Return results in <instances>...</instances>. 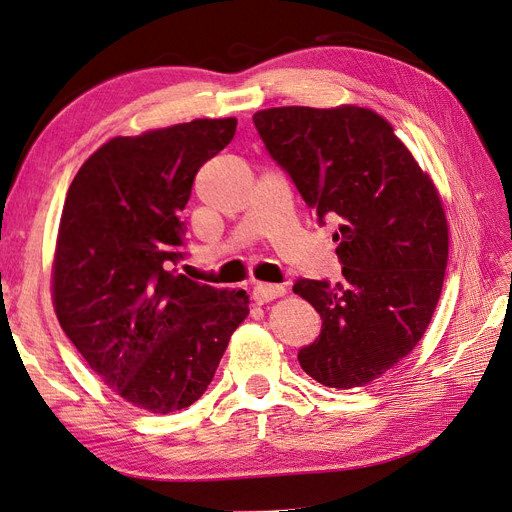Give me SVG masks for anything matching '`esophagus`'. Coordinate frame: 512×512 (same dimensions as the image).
Returning <instances> with one entry per match:
<instances>
[{"mask_svg": "<svg viewBox=\"0 0 512 512\" xmlns=\"http://www.w3.org/2000/svg\"><path fill=\"white\" fill-rule=\"evenodd\" d=\"M284 294H286V288L280 286V284H256L252 297H254V301L258 305H265V303H269L273 299L284 297Z\"/></svg>", "mask_w": 512, "mask_h": 512, "instance_id": "1", "label": "esophagus"}]
</instances>
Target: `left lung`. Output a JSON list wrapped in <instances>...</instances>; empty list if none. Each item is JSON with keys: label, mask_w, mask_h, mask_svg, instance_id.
<instances>
[{"label": "left lung", "mask_w": 512, "mask_h": 512, "mask_svg": "<svg viewBox=\"0 0 512 512\" xmlns=\"http://www.w3.org/2000/svg\"><path fill=\"white\" fill-rule=\"evenodd\" d=\"M254 123L307 207L320 222H339L342 284L299 280L292 288L322 318L299 363L324 386H365L414 350L436 312L448 260L440 192L371 108L275 106Z\"/></svg>", "instance_id": "8db88e82"}]
</instances>
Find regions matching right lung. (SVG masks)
Masks as SVG:
<instances>
[{
	"label": "right lung",
	"mask_w": 512,
	"mask_h": 512,
	"mask_svg": "<svg viewBox=\"0 0 512 512\" xmlns=\"http://www.w3.org/2000/svg\"><path fill=\"white\" fill-rule=\"evenodd\" d=\"M235 130L226 117L115 136L79 168L61 211L51 271L61 329L104 384L153 414L207 391L250 314L245 290L170 271L198 168Z\"/></svg>",
	"instance_id": "right-lung-1"
}]
</instances>
